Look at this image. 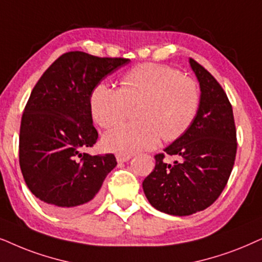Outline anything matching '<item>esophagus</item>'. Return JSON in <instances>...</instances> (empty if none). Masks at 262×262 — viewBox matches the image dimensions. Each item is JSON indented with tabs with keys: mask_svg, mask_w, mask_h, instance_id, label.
I'll use <instances>...</instances> for the list:
<instances>
[{
	"mask_svg": "<svg viewBox=\"0 0 262 262\" xmlns=\"http://www.w3.org/2000/svg\"><path fill=\"white\" fill-rule=\"evenodd\" d=\"M132 158L130 154H117V161L118 162H126Z\"/></svg>",
	"mask_w": 262,
	"mask_h": 262,
	"instance_id": "obj_1",
	"label": "esophagus"
}]
</instances>
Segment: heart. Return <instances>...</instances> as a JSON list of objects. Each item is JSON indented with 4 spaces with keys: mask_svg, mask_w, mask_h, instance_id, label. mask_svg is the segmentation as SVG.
Segmentation results:
<instances>
[{
    "mask_svg": "<svg viewBox=\"0 0 262 262\" xmlns=\"http://www.w3.org/2000/svg\"><path fill=\"white\" fill-rule=\"evenodd\" d=\"M138 104L141 121L104 135V148L132 154L155 148L161 137L165 141L181 137L198 114L200 91L195 80L181 76L177 70L143 63L125 74L121 88L100 83L90 97L94 120L103 128L118 126Z\"/></svg>",
    "mask_w": 262,
    "mask_h": 262,
    "instance_id": "obj_1",
    "label": "heart"
}]
</instances>
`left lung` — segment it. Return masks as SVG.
Masks as SVG:
<instances>
[{
    "label": "left lung",
    "mask_w": 262,
    "mask_h": 262,
    "mask_svg": "<svg viewBox=\"0 0 262 262\" xmlns=\"http://www.w3.org/2000/svg\"><path fill=\"white\" fill-rule=\"evenodd\" d=\"M200 83V107L190 127L155 155V168L143 181L150 205L184 216L213 205L227 184L237 151L232 106L222 85L205 67L189 60ZM166 155L180 159L166 164Z\"/></svg>",
    "instance_id": "obj_1"
}]
</instances>
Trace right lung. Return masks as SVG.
Segmentation results:
<instances>
[{"label": "right lung", "mask_w": 262, "mask_h": 262, "mask_svg": "<svg viewBox=\"0 0 262 262\" xmlns=\"http://www.w3.org/2000/svg\"><path fill=\"white\" fill-rule=\"evenodd\" d=\"M128 62L70 52L54 61L33 88L20 125L19 164L27 188L52 212L67 215L89 208L117 166L113 154L93 156L81 149L98 138L91 94Z\"/></svg>", "instance_id": "obj_1"}]
</instances>
